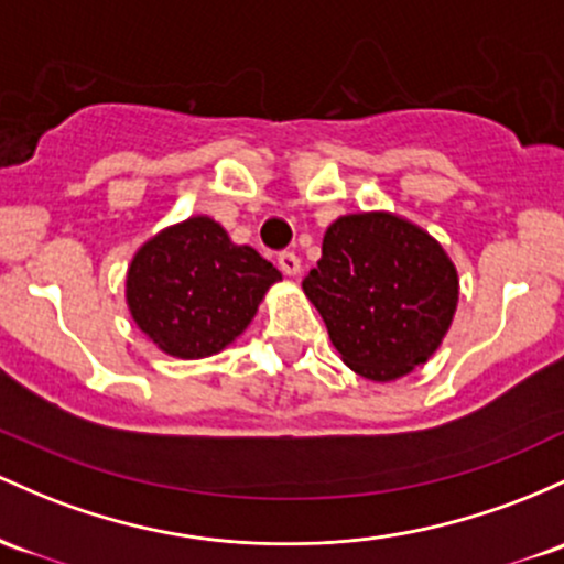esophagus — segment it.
I'll use <instances>...</instances> for the list:
<instances>
[{
    "instance_id": "34e87169",
    "label": "esophagus",
    "mask_w": 564,
    "mask_h": 564,
    "mask_svg": "<svg viewBox=\"0 0 564 564\" xmlns=\"http://www.w3.org/2000/svg\"><path fill=\"white\" fill-rule=\"evenodd\" d=\"M278 268H281L283 272H286V275H300V257H296L294 251H281L278 253Z\"/></svg>"
}]
</instances>
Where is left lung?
Wrapping results in <instances>:
<instances>
[{"label": "left lung", "instance_id": "obj_1", "mask_svg": "<svg viewBox=\"0 0 564 564\" xmlns=\"http://www.w3.org/2000/svg\"><path fill=\"white\" fill-rule=\"evenodd\" d=\"M457 286L438 240L388 212L339 216L324 235L318 268L302 281L343 361L375 382L399 380L436 352Z\"/></svg>", "mask_w": 564, "mask_h": 564}]
</instances>
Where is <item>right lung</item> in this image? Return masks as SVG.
Returning a JSON list of instances; mask_svg holds the SVG:
<instances>
[{
	"instance_id": "obj_1",
	"label": "right lung",
	"mask_w": 564,
	"mask_h": 564,
	"mask_svg": "<svg viewBox=\"0 0 564 564\" xmlns=\"http://www.w3.org/2000/svg\"><path fill=\"white\" fill-rule=\"evenodd\" d=\"M275 281L281 272L251 246L232 243L219 221L189 216L135 251L126 300L135 326L160 350L192 361L243 334Z\"/></svg>"
}]
</instances>
